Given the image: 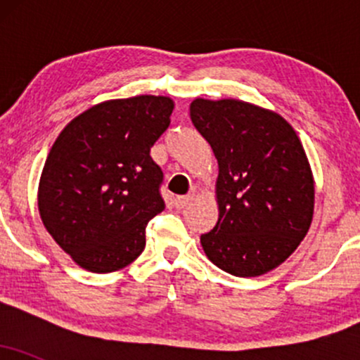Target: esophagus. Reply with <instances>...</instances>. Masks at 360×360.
<instances>
[{
  "instance_id": "esophagus-1",
  "label": "esophagus",
  "mask_w": 360,
  "mask_h": 360,
  "mask_svg": "<svg viewBox=\"0 0 360 360\" xmlns=\"http://www.w3.org/2000/svg\"><path fill=\"white\" fill-rule=\"evenodd\" d=\"M193 201V196H177L174 200V206L177 210H183Z\"/></svg>"
}]
</instances>
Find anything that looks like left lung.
<instances>
[{
    "label": "left lung",
    "instance_id": "left-lung-1",
    "mask_svg": "<svg viewBox=\"0 0 360 360\" xmlns=\"http://www.w3.org/2000/svg\"><path fill=\"white\" fill-rule=\"evenodd\" d=\"M194 128L218 162V221L201 235L214 266L238 278L283 264L307 235L315 186L298 135L284 118L238 100H194Z\"/></svg>",
    "mask_w": 360,
    "mask_h": 360
}]
</instances>
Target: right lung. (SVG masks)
I'll return each mask as SVG.
<instances>
[{
    "label": "right lung",
    "mask_w": 360,
    "mask_h": 360,
    "mask_svg": "<svg viewBox=\"0 0 360 360\" xmlns=\"http://www.w3.org/2000/svg\"><path fill=\"white\" fill-rule=\"evenodd\" d=\"M172 108L169 98L148 94L100 103L52 146L40 177V217L82 269L113 272L142 254L147 223L166 208L150 147Z\"/></svg>",
    "instance_id": "right-lung-1"
}]
</instances>
